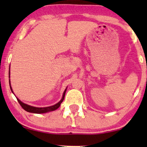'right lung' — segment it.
<instances>
[{
    "label": "right lung",
    "mask_w": 147,
    "mask_h": 147,
    "mask_svg": "<svg viewBox=\"0 0 147 147\" xmlns=\"http://www.w3.org/2000/svg\"><path fill=\"white\" fill-rule=\"evenodd\" d=\"M9 86H10V81H9ZM10 89H11V92H13L11 86H10ZM65 91H66V89H65V91H64L63 95V97H62V99H61V101H60L59 102H58V103H57V104H55V105L49 106V107H44V108L34 107V106H30V105H28V104H24V103H23V102H21V101H20L18 98H16V99H17L18 102L20 104V105L21 106V107L23 108V109H24L25 111H28V112H30V113H45L50 112V111H52L56 110V109H57L59 107L60 105H61V102H63V100L64 99V97H65Z\"/></svg>",
    "instance_id": "add662e5"
}]
</instances>
